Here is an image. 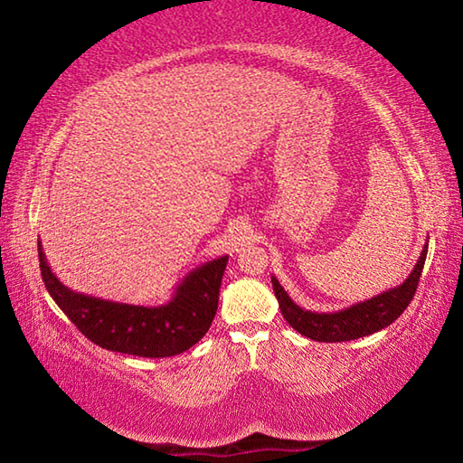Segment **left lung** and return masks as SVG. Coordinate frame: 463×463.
Here are the masks:
<instances>
[{
	"mask_svg": "<svg viewBox=\"0 0 463 463\" xmlns=\"http://www.w3.org/2000/svg\"><path fill=\"white\" fill-rule=\"evenodd\" d=\"M429 242L422 247V253L414 265L411 276L401 286L388 289L380 296H373L370 300L354 304V307L343 308L339 312H312L304 310L288 296L284 288L279 286L276 276H271L273 292L279 302V310L288 325L296 328L298 333L308 336L312 341L320 343H341L354 341L359 336H367L382 331L388 325L402 315L409 307L414 292H417L422 265L427 260Z\"/></svg>",
	"mask_w": 463,
	"mask_h": 463,
	"instance_id": "left-lung-1",
	"label": "left lung"
}]
</instances>
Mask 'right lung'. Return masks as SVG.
<instances>
[{
  "mask_svg": "<svg viewBox=\"0 0 463 463\" xmlns=\"http://www.w3.org/2000/svg\"><path fill=\"white\" fill-rule=\"evenodd\" d=\"M38 261L44 288L69 320L101 349L138 357L179 355L208 333L218 308V292L229 255L192 269L161 307H135L69 289L51 271L43 245Z\"/></svg>",
  "mask_w": 463,
  "mask_h": 463,
  "instance_id": "right-lung-1",
  "label": "right lung"
}]
</instances>
